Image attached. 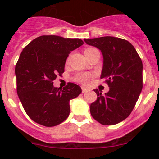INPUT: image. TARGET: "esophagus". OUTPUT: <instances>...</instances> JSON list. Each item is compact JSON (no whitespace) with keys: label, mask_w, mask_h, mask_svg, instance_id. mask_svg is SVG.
Returning a JSON list of instances; mask_svg holds the SVG:
<instances>
[{"label":"esophagus","mask_w":159,"mask_h":159,"mask_svg":"<svg viewBox=\"0 0 159 159\" xmlns=\"http://www.w3.org/2000/svg\"><path fill=\"white\" fill-rule=\"evenodd\" d=\"M81 89H82V93H87V91H88L87 89H86L85 87H82Z\"/></svg>","instance_id":"obj_1"}]
</instances>
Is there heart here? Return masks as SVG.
I'll use <instances>...</instances> for the list:
<instances>
[{
  "instance_id": "b5f03b06",
  "label": "heart",
  "mask_w": 159,
  "mask_h": 159,
  "mask_svg": "<svg viewBox=\"0 0 159 159\" xmlns=\"http://www.w3.org/2000/svg\"><path fill=\"white\" fill-rule=\"evenodd\" d=\"M96 51H98L97 49L94 48H87L84 50V54L86 57H89L91 54H93ZM92 77L91 74H85V73H78L74 76L73 80L78 83L82 84H87L88 83V80Z\"/></svg>"
}]
</instances>
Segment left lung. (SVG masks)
Segmentation results:
<instances>
[{"mask_svg": "<svg viewBox=\"0 0 159 159\" xmlns=\"http://www.w3.org/2000/svg\"><path fill=\"white\" fill-rule=\"evenodd\" d=\"M103 55L101 78L109 91L105 95L97 89V99L90 106L94 120L105 125L117 124L130 115L143 87V64L135 48L127 40L113 36L84 39Z\"/></svg>", "mask_w": 159, "mask_h": 159, "instance_id": "left-lung-1", "label": "left lung"}]
</instances>
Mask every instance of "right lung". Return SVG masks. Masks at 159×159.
Listing matches in <instances>:
<instances>
[{
    "label": "right lung",
    "mask_w": 159,
    "mask_h": 159,
    "mask_svg": "<svg viewBox=\"0 0 159 159\" xmlns=\"http://www.w3.org/2000/svg\"><path fill=\"white\" fill-rule=\"evenodd\" d=\"M83 44L80 39L45 35L21 52L15 69L17 93L25 112L36 123L55 126L69 116V102L81 94V87L68 83L57 88L53 81L64 72L71 52Z\"/></svg>",
    "instance_id": "right-lung-1"
}]
</instances>
